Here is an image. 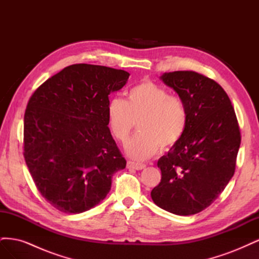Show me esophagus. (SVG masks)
Masks as SVG:
<instances>
[{"instance_id":"34e87169","label":"esophagus","mask_w":259,"mask_h":259,"mask_svg":"<svg viewBox=\"0 0 259 259\" xmlns=\"http://www.w3.org/2000/svg\"><path fill=\"white\" fill-rule=\"evenodd\" d=\"M146 165L143 163H136V162H133V161H128L127 162V168H132V169H136V170H140L145 168Z\"/></svg>"}]
</instances>
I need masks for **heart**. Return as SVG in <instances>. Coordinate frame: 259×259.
<instances>
[{"label":"heart","mask_w":259,"mask_h":259,"mask_svg":"<svg viewBox=\"0 0 259 259\" xmlns=\"http://www.w3.org/2000/svg\"><path fill=\"white\" fill-rule=\"evenodd\" d=\"M126 99L112 98L108 104L109 127L120 143L128 139L137 123L138 133L126 145L132 159L146 160L162 150L174 147L183 138L188 110L184 100L152 82L132 88Z\"/></svg>","instance_id":"heart-1"}]
</instances>
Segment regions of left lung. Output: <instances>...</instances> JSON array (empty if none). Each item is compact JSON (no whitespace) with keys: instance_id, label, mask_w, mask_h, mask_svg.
<instances>
[{"instance_id":"1","label":"left lung","mask_w":259,"mask_h":259,"mask_svg":"<svg viewBox=\"0 0 259 259\" xmlns=\"http://www.w3.org/2000/svg\"><path fill=\"white\" fill-rule=\"evenodd\" d=\"M160 79L184 100L188 124L183 138L158 161L161 183L151 191L159 207L180 216L209 206L236 169L241 135L224 89L194 71L163 73Z\"/></svg>"}]
</instances>
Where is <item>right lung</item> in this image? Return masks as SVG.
Masks as SVG:
<instances>
[{
	"label": "right lung",
	"instance_id": "1",
	"mask_svg": "<svg viewBox=\"0 0 259 259\" xmlns=\"http://www.w3.org/2000/svg\"><path fill=\"white\" fill-rule=\"evenodd\" d=\"M130 73L77 64L53 75L31 96L23 123L25 160L43 198L60 211L98 205L126 161L108 127L109 95Z\"/></svg>",
	"mask_w": 259,
	"mask_h": 259
}]
</instances>
